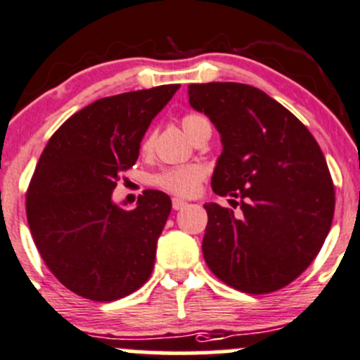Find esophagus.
Returning <instances> with one entry per match:
<instances>
[{"label":"esophagus","mask_w":360,"mask_h":360,"mask_svg":"<svg viewBox=\"0 0 360 360\" xmlns=\"http://www.w3.org/2000/svg\"><path fill=\"white\" fill-rule=\"evenodd\" d=\"M186 205L188 203L184 200H181V198H172V209L174 210H181V209H184Z\"/></svg>","instance_id":"obj_1"}]
</instances>
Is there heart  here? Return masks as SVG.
<instances>
[{
  "label": "heart",
  "mask_w": 360,
  "mask_h": 360,
  "mask_svg": "<svg viewBox=\"0 0 360 360\" xmlns=\"http://www.w3.org/2000/svg\"><path fill=\"white\" fill-rule=\"evenodd\" d=\"M205 123H209V120L202 115H195V112L184 115L181 118V127H183V130L190 137ZM153 134L144 136L143 143H141V151L143 153H150L151 148H153ZM205 176L207 170L202 165L188 163V165L170 167V169L162 170V172H158L153 177V183L160 190L167 191L170 195H176V197H191V195H195L200 190V184L205 179Z\"/></svg>",
  "instance_id": "heart-1"
}]
</instances>
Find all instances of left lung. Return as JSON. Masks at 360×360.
<instances>
[{"instance_id": "8db88e82", "label": "left lung", "mask_w": 360, "mask_h": 360, "mask_svg": "<svg viewBox=\"0 0 360 360\" xmlns=\"http://www.w3.org/2000/svg\"><path fill=\"white\" fill-rule=\"evenodd\" d=\"M188 96L221 134L214 193L240 205V214L203 205L207 266L242 292L285 288L315 259L331 230L335 186L321 146L291 111L256 86L195 83Z\"/></svg>"}]
</instances>
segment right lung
<instances>
[{
    "label": "right lung",
    "instance_id": "obj_1",
    "mask_svg": "<svg viewBox=\"0 0 360 360\" xmlns=\"http://www.w3.org/2000/svg\"><path fill=\"white\" fill-rule=\"evenodd\" d=\"M179 85L104 97L50 137L25 195L29 230L57 281L78 296L115 301L150 278L172 202L146 190L132 210L111 200L139 157L151 120Z\"/></svg>",
    "mask_w": 360,
    "mask_h": 360
}]
</instances>
